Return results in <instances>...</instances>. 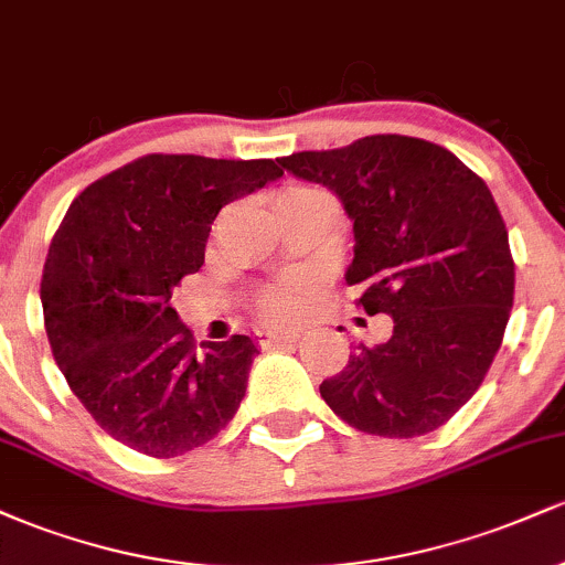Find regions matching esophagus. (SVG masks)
<instances>
[{
	"label": "esophagus",
	"mask_w": 565,
	"mask_h": 565,
	"mask_svg": "<svg viewBox=\"0 0 565 565\" xmlns=\"http://www.w3.org/2000/svg\"><path fill=\"white\" fill-rule=\"evenodd\" d=\"M257 337H260V345H265V348L295 345V342L300 340V334L297 332H274V329H260Z\"/></svg>",
	"instance_id": "34e87169"
}]
</instances>
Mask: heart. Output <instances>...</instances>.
I'll return each mask as SVG.
<instances>
[{
	"label": "heart",
	"mask_w": 565,
	"mask_h": 565,
	"mask_svg": "<svg viewBox=\"0 0 565 565\" xmlns=\"http://www.w3.org/2000/svg\"><path fill=\"white\" fill-rule=\"evenodd\" d=\"M305 193H316V188H289V191L281 193V199H297L305 196ZM305 302V289L300 284L287 281V284H276V287L265 289L257 300V308L265 319L270 321H289L300 313Z\"/></svg>",
	"instance_id": "b5f03b06"
}]
</instances>
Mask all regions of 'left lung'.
Returning <instances> with one entry per match:
<instances>
[{
	"label": "left lung",
	"mask_w": 565,
	"mask_h": 565,
	"mask_svg": "<svg viewBox=\"0 0 565 565\" xmlns=\"http://www.w3.org/2000/svg\"><path fill=\"white\" fill-rule=\"evenodd\" d=\"M337 193L353 220L348 287L393 337L359 345L321 382L355 430L414 438L449 423L481 382L508 327L515 265L489 185L451 151L406 135H369L334 151L278 159Z\"/></svg>",
	"instance_id": "left-lung-1"
}]
</instances>
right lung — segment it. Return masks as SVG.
Instances as JSON below:
<instances>
[{
  "mask_svg": "<svg viewBox=\"0 0 565 565\" xmlns=\"http://www.w3.org/2000/svg\"><path fill=\"white\" fill-rule=\"evenodd\" d=\"M281 174L278 159L148 153L71 201L39 289L44 329L71 391L119 444L170 459L233 419L260 350L246 334L196 350L170 300L204 265L217 212Z\"/></svg>",
  "mask_w": 565,
  "mask_h": 565,
  "instance_id": "obj_1",
  "label": "right lung"
}]
</instances>
